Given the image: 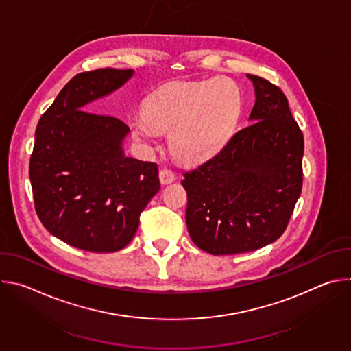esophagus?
Instances as JSON below:
<instances>
[{
	"mask_svg": "<svg viewBox=\"0 0 351 351\" xmlns=\"http://www.w3.org/2000/svg\"><path fill=\"white\" fill-rule=\"evenodd\" d=\"M175 179H176V176H175V173L172 172V171H169V169H161L160 171V182H161V184H169V183H172V182H175Z\"/></svg>",
	"mask_w": 351,
	"mask_h": 351,
	"instance_id": "esophagus-1",
	"label": "esophagus"
}]
</instances>
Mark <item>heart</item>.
Masks as SVG:
<instances>
[{
	"mask_svg": "<svg viewBox=\"0 0 351 351\" xmlns=\"http://www.w3.org/2000/svg\"><path fill=\"white\" fill-rule=\"evenodd\" d=\"M241 112V94L226 77L169 83L152 93L144 115L130 119L136 140L156 143L169 132L172 153L184 162H203L229 141Z\"/></svg>",
	"mask_w": 351,
	"mask_h": 351,
	"instance_id": "obj_1",
	"label": "heart"
}]
</instances>
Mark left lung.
Wrapping results in <instances>:
<instances>
[{
    "label": "left lung",
    "instance_id": "8db88e82",
    "mask_svg": "<svg viewBox=\"0 0 351 351\" xmlns=\"http://www.w3.org/2000/svg\"><path fill=\"white\" fill-rule=\"evenodd\" d=\"M247 77L256 94L252 123L182 180L189 234L213 256L254 252L278 240L303 186L304 138L286 95L260 76Z\"/></svg>",
    "mask_w": 351,
    "mask_h": 351
}]
</instances>
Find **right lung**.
I'll return each instance as SVG.
<instances>
[{"label": "right lung", "mask_w": 351, "mask_h": 351, "mask_svg": "<svg viewBox=\"0 0 351 351\" xmlns=\"http://www.w3.org/2000/svg\"><path fill=\"white\" fill-rule=\"evenodd\" d=\"M133 69L76 75L40 118L29 176L44 228L66 244L112 253L133 239L141 211L160 190L158 167L126 157L129 128L86 111L128 80Z\"/></svg>", "instance_id": "right-lung-1"}]
</instances>
